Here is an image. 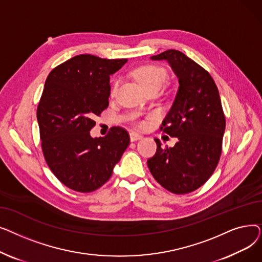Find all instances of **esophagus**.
<instances>
[{
	"label": "esophagus",
	"instance_id": "34e87169",
	"mask_svg": "<svg viewBox=\"0 0 262 262\" xmlns=\"http://www.w3.org/2000/svg\"><path fill=\"white\" fill-rule=\"evenodd\" d=\"M129 137H130V141H137V140H140L143 138L142 135L136 133V132H132L129 134Z\"/></svg>",
	"mask_w": 262,
	"mask_h": 262
}]
</instances>
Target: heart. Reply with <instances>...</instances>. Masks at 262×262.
Returning <instances> with one entry per match:
<instances>
[{"instance_id": "obj_1", "label": "heart", "mask_w": 262, "mask_h": 262, "mask_svg": "<svg viewBox=\"0 0 262 262\" xmlns=\"http://www.w3.org/2000/svg\"><path fill=\"white\" fill-rule=\"evenodd\" d=\"M134 74L146 91L153 88L160 89L164 82H166L168 77L167 71L164 70V69L154 64H146V66L137 68L134 71ZM118 84H119L118 80L114 81L113 88H112L113 93L116 92L118 88Z\"/></svg>"}]
</instances>
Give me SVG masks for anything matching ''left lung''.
<instances>
[{"label":"left lung","instance_id":"left-lung-1","mask_svg":"<svg viewBox=\"0 0 262 262\" xmlns=\"http://www.w3.org/2000/svg\"><path fill=\"white\" fill-rule=\"evenodd\" d=\"M166 60L178 78L173 105L161 130L178 138L173 147H162L147 160L155 180L175 194L189 193L203 186L214 172L222 152L225 116L217 87L210 74L176 50L150 57Z\"/></svg>","mask_w":262,"mask_h":262}]
</instances>
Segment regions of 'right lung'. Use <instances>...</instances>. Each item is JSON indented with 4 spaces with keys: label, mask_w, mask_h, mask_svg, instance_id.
<instances>
[{
    "label": "right lung",
    "mask_w": 262,
    "mask_h": 262,
    "mask_svg": "<svg viewBox=\"0 0 262 262\" xmlns=\"http://www.w3.org/2000/svg\"><path fill=\"white\" fill-rule=\"evenodd\" d=\"M127 59L77 56L50 72L37 108L41 147L49 168L68 188L92 192L113 174L129 144L128 133L112 127L92 138L93 118L108 107L110 75Z\"/></svg>",
    "instance_id": "add662e5"
}]
</instances>
